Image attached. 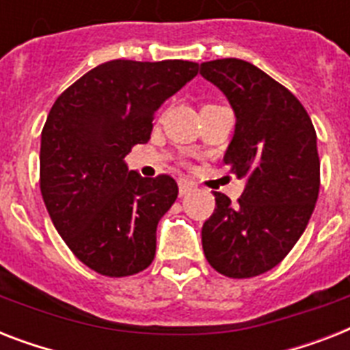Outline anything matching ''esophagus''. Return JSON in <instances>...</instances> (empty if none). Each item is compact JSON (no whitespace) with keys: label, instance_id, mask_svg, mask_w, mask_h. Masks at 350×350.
<instances>
[{"label":"esophagus","instance_id":"34e87169","mask_svg":"<svg viewBox=\"0 0 350 350\" xmlns=\"http://www.w3.org/2000/svg\"><path fill=\"white\" fill-rule=\"evenodd\" d=\"M180 196H185V194H189V192H192L196 187H194V183L189 180H180Z\"/></svg>","mask_w":350,"mask_h":350}]
</instances>
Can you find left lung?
I'll return each instance as SVG.
<instances>
[{"mask_svg":"<svg viewBox=\"0 0 350 350\" xmlns=\"http://www.w3.org/2000/svg\"><path fill=\"white\" fill-rule=\"evenodd\" d=\"M236 114L224 161L247 185L230 203L214 192L216 208L202 243L214 271L252 278L276 267L309 224L320 192L316 131L299 100L252 63L225 57L200 65Z\"/></svg>","mask_w":350,"mask_h":350,"instance_id":"left-lung-1","label":"left lung"}]
</instances>
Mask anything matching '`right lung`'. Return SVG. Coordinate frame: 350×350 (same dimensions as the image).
<instances>
[{
    "label": "right lung",
    "mask_w": 350,
    "mask_h": 350,
    "mask_svg": "<svg viewBox=\"0 0 350 350\" xmlns=\"http://www.w3.org/2000/svg\"><path fill=\"white\" fill-rule=\"evenodd\" d=\"M196 74L198 63L183 59H112L63 90L49 112L41 196L72 254L101 276H132L152 263L156 227L178 183L129 172L123 159L150 139L159 105Z\"/></svg>",
    "instance_id": "1"
}]
</instances>
